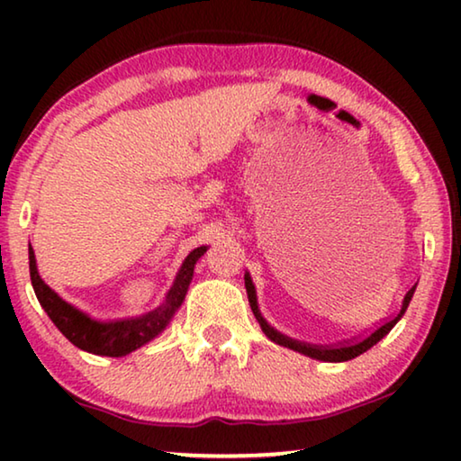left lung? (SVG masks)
I'll return each instance as SVG.
<instances>
[{
	"instance_id": "1",
	"label": "left lung",
	"mask_w": 461,
	"mask_h": 461,
	"mask_svg": "<svg viewBox=\"0 0 461 461\" xmlns=\"http://www.w3.org/2000/svg\"><path fill=\"white\" fill-rule=\"evenodd\" d=\"M244 280H246V293H248V301H249V307H252L254 311V317L258 319V323L262 327V331L267 333V338L270 341L278 343V346H285L288 349H294V352L299 354H305L309 357H313V360H323V362H348L352 360V357H357L364 352H368V349L372 346H376V343L384 338V335L393 330V327L396 325V321L404 315V311H407L409 303L412 299V294H415V286L411 288V291L404 294L402 299V305H401V311L396 313L390 321L382 323L380 327H376L372 333L364 335V338L360 339H354V341H346V343H339V346H309V343H303V341H296V339H291L286 338V335H283L280 331H276L275 327H270L267 323V319L262 317L260 309H258V299H256V288L252 285V278H249V272H246L244 275Z\"/></svg>"
}]
</instances>
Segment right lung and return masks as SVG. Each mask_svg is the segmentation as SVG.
Segmentation results:
<instances>
[{
	"label": "right lung",
	"instance_id": "right-lung-1",
	"mask_svg": "<svg viewBox=\"0 0 461 461\" xmlns=\"http://www.w3.org/2000/svg\"><path fill=\"white\" fill-rule=\"evenodd\" d=\"M207 252V246L194 248L193 252L186 256L181 270L175 278L173 286L167 293V299L160 307H156L150 313H144L140 317L130 319H118V321H97V319L83 313L71 303L62 301L60 296L52 291V288L44 283L38 275L36 268V256L32 246L28 248L30 258V278H32L34 293L41 301L46 315L52 319V323L59 327V331L73 343V346L81 348L83 352L97 354V356H109V357H122L134 349L142 348L144 343L154 339L167 330L170 319L176 313V309L183 305L186 288H189L193 280L194 264Z\"/></svg>",
	"mask_w": 461,
	"mask_h": 461
}]
</instances>
